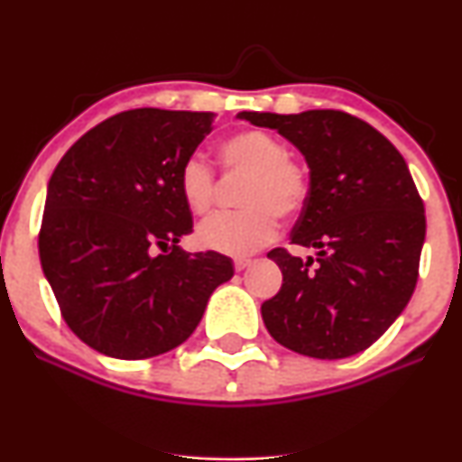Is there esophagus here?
<instances>
[{
	"mask_svg": "<svg viewBox=\"0 0 462 462\" xmlns=\"http://www.w3.org/2000/svg\"><path fill=\"white\" fill-rule=\"evenodd\" d=\"M249 264H252V261H249V258H236L235 269H236V272H243V269H247Z\"/></svg>",
	"mask_w": 462,
	"mask_h": 462,
	"instance_id": "esophagus-1",
	"label": "esophagus"
}]
</instances>
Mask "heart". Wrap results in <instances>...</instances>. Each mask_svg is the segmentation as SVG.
Wrapping results in <instances>:
<instances>
[{"instance_id": "obj_1", "label": "heart", "mask_w": 462, "mask_h": 462, "mask_svg": "<svg viewBox=\"0 0 462 462\" xmlns=\"http://www.w3.org/2000/svg\"><path fill=\"white\" fill-rule=\"evenodd\" d=\"M226 173L243 176L236 204L241 210L215 215L195 232L201 249L245 256L275 236L280 219H293L309 199V176L300 162L291 161L278 136L263 130H243L219 145ZM180 195L193 215H206L215 199V171L201 156L184 161L178 176Z\"/></svg>"}]
</instances>
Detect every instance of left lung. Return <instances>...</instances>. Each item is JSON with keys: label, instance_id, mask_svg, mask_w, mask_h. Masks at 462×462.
<instances>
[{"label": "left lung", "instance_id": "1", "mask_svg": "<svg viewBox=\"0 0 462 462\" xmlns=\"http://www.w3.org/2000/svg\"><path fill=\"white\" fill-rule=\"evenodd\" d=\"M278 130L310 169L309 199L291 243L315 258L275 247L278 295L261 306L280 346L337 360L367 349L406 309L419 275L426 213L408 164L393 143L341 110L300 115L238 113Z\"/></svg>", "mask_w": 462, "mask_h": 462}]
</instances>
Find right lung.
Masks as SVG:
<instances>
[{
  "label": "right lung",
  "mask_w": 462,
  "mask_h": 462,
  "mask_svg": "<svg viewBox=\"0 0 462 462\" xmlns=\"http://www.w3.org/2000/svg\"><path fill=\"white\" fill-rule=\"evenodd\" d=\"M213 113L136 108L71 145L47 184L41 267L62 319L106 356L152 358L193 334L230 258L189 254L193 217L180 195L187 158Z\"/></svg>",
  "instance_id": "right-lung-1"
}]
</instances>
